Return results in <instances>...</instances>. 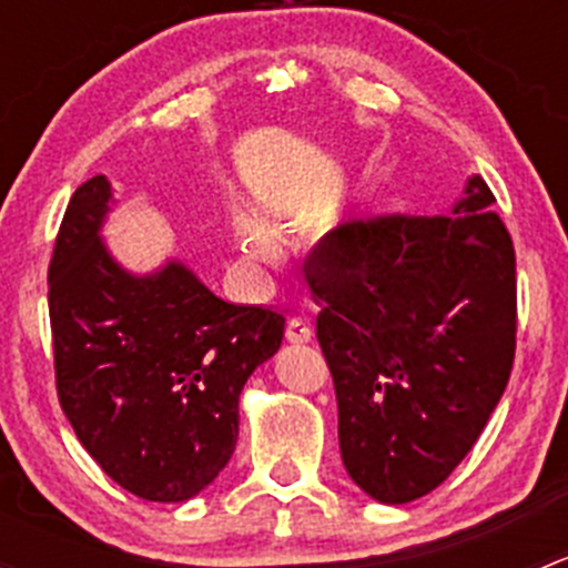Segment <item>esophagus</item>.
I'll return each instance as SVG.
<instances>
[{"mask_svg":"<svg viewBox=\"0 0 568 568\" xmlns=\"http://www.w3.org/2000/svg\"><path fill=\"white\" fill-rule=\"evenodd\" d=\"M285 337H288L291 343H311L313 329H311V324H307V321L291 318L288 326H285Z\"/></svg>","mask_w":568,"mask_h":568,"instance_id":"obj_1","label":"esophagus"}]
</instances>
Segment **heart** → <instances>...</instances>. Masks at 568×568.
Instances as JSON below:
<instances>
[{
    "mask_svg": "<svg viewBox=\"0 0 568 568\" xmlns=\"http://www.w3.org/2000/svg\"><path fill=\"white\" fill-rule=\"evenodd\" d=\"M233 227H236L239 244H242L244 252L255 257H272L277 252V242H274V233L257 220L250 211H239L236 220H233Z\"/></svg>",
    "mask_w": 568,
    "mask_h": 568,
    "instance_id": "1",
    "label": "heart"
}]
</instances>
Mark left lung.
<instances>
[{
    "label": "left lung",
    "instance_id": "left-lung-1",
    "mask_svg": "<svg viewBox=\"0 0 568 568\" xmlns=\"http://www.w3.org/2000/svg\"><path fill=\"white\" fill-rule=\"evenodd\" d=\"M480 175L450 214L341 222L305 261L346 473L379 503L437 489L517 352V257Z\"/></svg>",
    "mask_w": 568,
    "mask_h": 568
}]
</instances>
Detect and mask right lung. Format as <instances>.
<instances>
[{
    "label": "right lung",
    "mask_w": 568,
    "mask_h": 568,
    "mask_svg": "<svg viewBox=\"0 0 568 568\" xmlns=\"http://www.w3.org/2000/svg\"><path fill=\"white\" fill-rule=\"evenodd\" d=\"M104 175L84 181L49 263L57 395L114 484L153 503L203 491L236 450L239 395L283 343L285 316L233 305L168 261L134 274L109 255Z\"/></svg>",
    "instance_id": "right-lung-1"
}]
</instances>
